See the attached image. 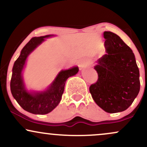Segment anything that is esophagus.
Listing matches in <instances>:
<instances>
[{"label":"esophagus","instance_id":"esophagus-1","mask_svg":"<svg viewBox=\"0 0 147 147\" xmlns=\"http://www.w3.org/2000/svg\"><path fill=\"white\" fill-rule=\"evenodd\" d=\"M89 65H90V63L86 60L82 59L79 62V67L80 70H83V69L87 68L89 66Z\"/></svg>","mask_w":147,"mask_h":147}]
</instances>
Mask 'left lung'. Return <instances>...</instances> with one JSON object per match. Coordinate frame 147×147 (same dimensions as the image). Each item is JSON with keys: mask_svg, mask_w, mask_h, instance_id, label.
<instances>
[{"mask_svg": "<svg viewBox=\"0 0 147 147\" xmlns=\"http://www.w3.org/2000/svg\"><path fill=\"white\" fill-rule=\"evenodd\" d=\"M106 53L94 68L98 80L90 86L92 99L109 113L122 112L132 104L140 92V72L131 48L116 34L103 33Z\"/></svg>", "mask_w": 147, "mask_h": 147, "instance_id": "8db88e82", "label": "left lung"}]
</instances>
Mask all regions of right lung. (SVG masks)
<instances>
[{
	"label": "right lung",
	"instance_id": "add662e5",
	"mask_svg": "<svg viewBox=\"0 0 147 147\" xmlns=\"http://www.w3.org/2000/svg\"><path fill=\"white\" fill-rule=\"evenodd\" d=\"M55 36L50 34L33 37L22 49L13 65L10 82L11 92L18 104L30 113L45 115L53 111L60 103L67 79L79 72L78 66L61 70L52 83L42 90H29L26 87L23 74L28 57L45 41V38Z\"/></svg>",
	"mask_w": 147,
	"mask_h": 147
}]
</instances>
